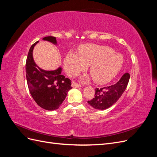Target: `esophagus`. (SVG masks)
<instances>
[{
    "instance_id": "obj_1",
    "label": "esophagus",
    "mask_w": 157,
    "mask_h": 157,
    "mask_svg": "<svg viewBox=\"0 0 157 157\" xmlns=\"http://www.w3.org/2000/svg\"><path fill=\"white\" fill-rule=\"evenodd\" d=\"M71 86H72V87H73V88H79V87L81 86V85L77 83V82H72V85H71Z\"/></svg>"
}]
</instances>
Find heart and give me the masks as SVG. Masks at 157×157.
Wrapping results in <instances>:
<instances>
[{"label": "heart", "mask_w": 157, "mask_h": 157, "mask_svg": "<svg viewBox=\"0 0 157 157\" xmlns=\"http://www.w3.org/2000/svg\"><path fill=\"white\" fill-rule=\"evenodd\" d=\"M124 59L120 54L107 46L88 44L83 46L80 54L69 52L64 59L65 71L70 76H76L90 65V71L95 82L104 84L110 81L119 73ZM83 81L90 80L88 76L83 77Z\"/></svg>", "instance_id": "1"}]
</instances>
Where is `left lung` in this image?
<instances>
[{
	"label": "left lung",
	"mask_w": 157,
	"mask_h": 157,
	"mask_svg": "<svg viewBox=\"0 0 157 157\" xmlns=\"http://www.w3.org/2000/svg\"><path fill=\"white\" fill-rule=\"evenodd\" d=\"M129 79L130 75L126 73L116 84L101 88H96L95 97L88 101V104L98 110H104L110 107L124 93Z\"/></svg>",
	"instance_id": "left-lung-1"
}]
</instances>
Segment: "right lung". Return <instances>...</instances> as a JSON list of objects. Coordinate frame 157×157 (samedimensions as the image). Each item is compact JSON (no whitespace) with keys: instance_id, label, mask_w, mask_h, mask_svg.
<instances>
[{"instance_id":"obj_1","label":"right lung","mask_w":157,"mask_h":157,"mask_svg":"<svg viewBox=\"0 0 157 157\" xmlns=\"http://www.w3.org/2000/svg\"><path fill=\"white\" fill-rule=\"evenodd\" d=\"M57 45L56 38L46 36L42 39ZM36 42L29 49L26 61V78L30 94L35 102L47 111L58 109L72 88L70 79L61 74V66L53 71L42 69L34 61L33 52Z\"/></svg>"}]
</instances>
